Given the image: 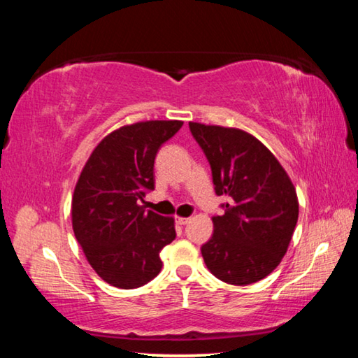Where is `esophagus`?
I'll return each instance as SVG.
<instances>
[{
  "mask_svg": "<svg viewBox=\"0 0 358 358\" xmlns=\"http://www.w3.org/2000/svg\"><path fill=\"white\" fill-rule=\"evenodd\" d=\"M191 221V217H177V222L180 224V226H185V224H187Z\"/></svg>",
  "mask_w": 358,
  "mask_h": 358,
  "instance_id": "esophagus-1",
  "label": "esophagus"
}]
</instances>
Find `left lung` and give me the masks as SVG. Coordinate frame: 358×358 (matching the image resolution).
I'll return each instance as SVG.
<instances>
[{
	"instance_id": "8db88e82",
	"label": "left lung",
	"mask_w": 358,
	"mask_h": 358,
	"mask_svg": "<svg viewBox=\"0 0 358 358\" xmlns=\"http://www.w3.org/2000/svg\"><path fill=\"white\" fill-rule=\"evenodd\" d=\"M210 162L226 211L213 216V235L202 246L207 268L235 286L268 276L286 254L299 220V199L287 172L250 132L189 121Z\"/></svg>"
}]
</instances>
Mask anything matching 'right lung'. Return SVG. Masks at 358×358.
<instances>
[{"label": "right lung", "mask_w": 358, "mask_h": 358, "mask_svg": "<svg viewBox=\"0 0 358 358\" xmlns=\"http://www.w3.org/2000/svg\"><path fill=\"white\" fill-rule=\"evenodd\" d=\"M183 126L150 120L121 126L98 143L72 196V229L93 270L110 286L136 289L157 276L159 252L175 238L173 217L145 210L155 157Z\"/></svg>", "instance_id": "1"}]
</instances>
